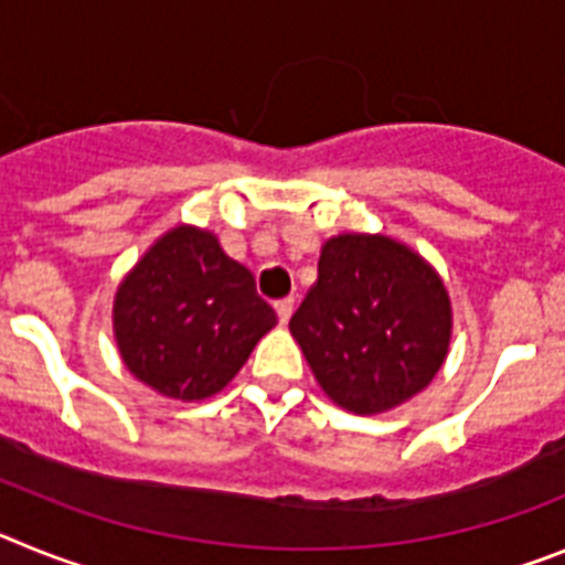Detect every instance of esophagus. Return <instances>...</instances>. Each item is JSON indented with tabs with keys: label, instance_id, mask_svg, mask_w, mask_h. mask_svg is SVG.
I'll return each mask as SVG.
<instances>
[{
	"label": "esophagus",
	"instance_id": "obj_1",
	"mask_svg": "<svg viewBox=\"0 0 565 565\" xmlns=\"http://www.w3.org/2000/svg\"><path fill=\"white\" fill-rule=\"evenodd\" d=\"M274 308H277V317H279V322H282V326H286L288 319H291V313H294V299H291V297H286V299H277V302H274Z\"/></svg>",
	"mask_w": 565,
	"mask_h": 565
}]
</instances>
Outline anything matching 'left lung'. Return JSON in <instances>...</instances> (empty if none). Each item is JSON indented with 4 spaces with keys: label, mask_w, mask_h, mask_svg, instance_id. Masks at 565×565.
<instances>
[{
    "label": "left lung",
    "mask_w": 565,
    "mask_h": 565,
    "mask_svg": "<svg viewBox=\"0 0 565 565\" xmlns=\"http://www.w3.org/2000/svg\"><path fill=\"white\" fill-rule=\"evenodd\" d=\"M344 411H391L433 382L450 344V297L418 254L382 234H339L288 322Z\"/></svg>",
    "instance_id": "1"
}]
</instances>
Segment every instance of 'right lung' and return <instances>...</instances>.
Listing matches in <instances>:
<instances>
[{
  "label": "right lung",
  "instance_id": "1",
  "mask_svg": "<svg viewBox=\"0 0 565 565\" xmlns=\"http://www.w3.org/2000/svg\"><path fill=\"white\" fill-rule=\"evenodd\" d=\"M115 339L129 371L169 398L223 391L277 326L246 266L192 226L163 234L115 294Z\"/></svg>",
  "mask_w": 565,
  "mask_h": 565
}]
</instances>
